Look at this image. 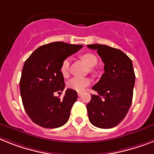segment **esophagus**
<instances>
[{"label": "esophagus", "instance_id": "esophagus-1", "mask_svg": "<svg viewBox=\"0 0 154 154\" xmlns=\"http://www.w3.org/2000/svg\"><path fill=\"white\" fill-rule=\"evenodd\" d=\"M77 95H78V96H81V95H82V92H81V91H78V92H77Z\"/></svg>", "mask_w": 154, "mask_h": 154}]
</instances>
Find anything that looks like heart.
Wrapping results in <instances>:
<instances>
[{
  "mask_svg": "<svg viewBox=\"0 0 154 154\" xmlns=\"http://www.w3.org/2000/svg\"><path fill=\"white\" fill-rule=\"evenodd\" d=\"M82 59L88 66L90 67L95 66L97 64V58L95 55L91 53H86L81 56ZM69 58H66L62 63L60 67V72L63 77H67L69 74ZM91 84V80L88 77H73L67 82V87L70 89H73L74 91H82L85 88Z\"/></svg>",
  "mask_w": 154,
  "mask_h": 154,
  "instance_id": "1",
  "label": "heart"
}]
</instances>
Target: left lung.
I'll list each match as a JSON object with an SVG mask.
<instances>
[{"instance_id":"obj_1","label":"left lung","mask_w":154,"mask_h":154,"mask_svg":"<svg viewBox=\"0 0 154 154\" xmlns=\"http://www.w3.org/2000/svg\"><path fill=\"white\" fill-rule=\"evenodd\" d=\"M104 63L105 73L92 87L97 95L87 104L89 121L100 128H111L123 121L131 106L135 76L132 62L119 49L104 45H88Z\"/></svg>"}]
</instances>
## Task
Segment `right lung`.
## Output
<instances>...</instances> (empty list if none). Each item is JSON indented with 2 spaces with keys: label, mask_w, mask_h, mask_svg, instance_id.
<instances>
[{
  "label": "right lung",
  "mask_w": 154,
  "mask_h": 154,
  "mask_svg": "<svg viewBox=\"0 0 154 154\" xmlns=\"http://www.w3.org/2000/svg\"><path fill=\"white\" fill-rule=\"evenodd\" d=\"M82 45L52 42L42 45L26 60L20 78V93L27 115L33 122L45 128L65 125L77 99V91L68 88L63 98L55 96L65 88L60 72L62 63L77 52Z\"/></svg>",
  "instance_id": "1"
}]
</instances>
